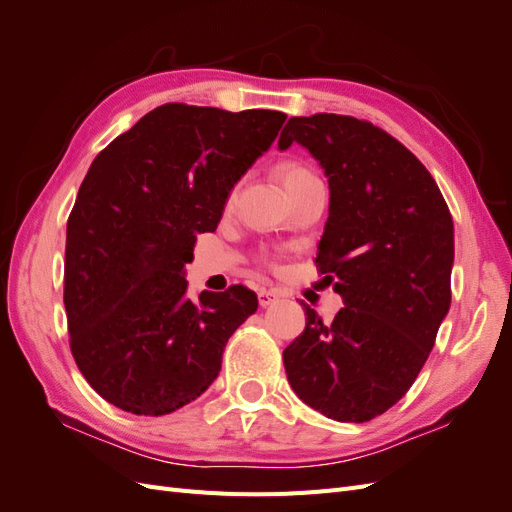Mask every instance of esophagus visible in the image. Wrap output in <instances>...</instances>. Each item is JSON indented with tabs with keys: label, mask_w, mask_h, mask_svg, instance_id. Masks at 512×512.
<instances>
[{
	"label": "esophagus",
	"mask_w": 512,
	"mask_h": 512,
	"mask_svg": "<svg viewBox=\"0 0 512 512\" xmlns=\"http://www.w3.org/2000/svg\"><path fill=\"white\" fill-rule=\"evenodd\" d=\"M277 299H280V292H277V290H267V288H262V290L258 292V303H260L262 307H267V305L275 303Z\"/></svg>",
	"instance_id": "esophagus-1"
}]
</instances>
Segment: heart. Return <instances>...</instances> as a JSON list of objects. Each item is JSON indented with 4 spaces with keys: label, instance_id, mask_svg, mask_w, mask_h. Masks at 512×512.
Here are the masks:
<instances>
[{
    "label": "heart",
    "instance_id": "1",
    "mask_svg": "<svg viewBox=\"0 0 512 512\" xmlns=\"http://www.w3.org/2000/svg\"><path fill=\"white\" fill-rule=\"evenodd\" d=\"M277 175H280V179L284 181L288 192L297 188V185L309 181V179H316V175H314L312 170H309L305 164L292 162V160L277 164ZM232 198H235V188H232L230 194H228V203H232Z\"/></svg>",
    "mask_w": 512,
    "mask_h": 512
}]
</instances>
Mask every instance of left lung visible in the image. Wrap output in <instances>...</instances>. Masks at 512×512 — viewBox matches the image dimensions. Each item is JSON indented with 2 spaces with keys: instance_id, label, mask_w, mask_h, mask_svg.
Masks as SVG:
<instances>
[{
  "instance_id": "obj_1",
  "label": "left lung",
  "mask_w": 512,
  "mask_h": 512,
  "mask_svg": "<svg viewBox=\"0 0 512 512\" xmlns=\"http://www.w3.org/2000/svg\"><path fill=\"white\" fill-rule=\"evenodd\" d=\"M303 145L329 177L316 265L344 297L333 322L305 309L284 350L292 391L339 423H365L408 393L451 307L453 218L429 170L365 119L290 117L280 149Z\"/></svg>"
}]
</instances>
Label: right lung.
<instances>
[{
	"label": "right lung",
	"mask_w": 512,
	"mask_h": 512,
	"mask_svg": "<svg viewBox=\"0 0 512 512\" xmlns=\"http://www.w3.org/2000/svg\"><path fill=\"white\" fill-rule=\"evenodd\" d=\"M284 121L170 102L91 162L68 218L64 305L74 361L108 404L162 416L218 378L256 292L237 284L190 299L183 267Z\"/></svg>",
	"instance_id": "1"
}]
</instances>
